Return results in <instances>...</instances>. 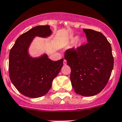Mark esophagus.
Listing matches in <instances>:
<instances>
[{
    "instance_id": "esophagus-1",
    "label": "esophagus",
    "mask_w": 122,
    "mask_h": 122,
    "mask_svg": "<svg viewBox=\"0 0 122 122\" xmlns=\"http://www.w3.org/2000/svg\"><path fill=\"white\" fill-rule=\"evenodd\" d=\"M63 64H64V65H66V64H67V61H66V60H64V61H63Z\"/></svg>"
}]
</instances>
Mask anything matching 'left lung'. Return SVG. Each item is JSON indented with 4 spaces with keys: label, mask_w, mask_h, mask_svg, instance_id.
Listing matches in <instances>:
<instances>
[{
    "label": "left lung",
    "mask_w": 122,
    "mask_h": 122,
    "mask_svg": "<svg viewBox=\"0 0 122 122\" xmlns=\"http://www.w3.org/2000/svg\"><path fill=\"white\" fill-rule=\"evenodd\" d=\"M88 43L65 51L64 58L71 69L70 79L76 93L92 96L104 88L114 67L112 48L100 32L83 29Z\"/></svg>",
    "instance_id": "1"
}]
</instances>
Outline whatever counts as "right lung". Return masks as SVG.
Here are the masks:
<instances>
[{"mask_svg":"<svg viewBox=\"0 0 122 122\" xmlns=\"http://www.w3.org/2000/svg\"><path fill=\"white\" fill-rule=\"evenodd\" d=\"M51 34L50 26H36L21 35L10 50V79L24 96L36 98L46 95L63 66V59L54 61L46 54L37 58L28 54V48L34 37H46Z\"/></svg>","mask_w":122,"mask_h":122,"instance_id":"1","label":"right lung"}]
</instances>
